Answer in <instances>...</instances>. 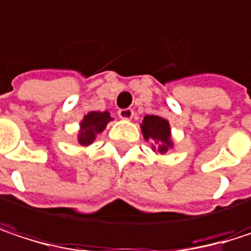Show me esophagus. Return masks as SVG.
<instances>
[{"mask_svg":"<svg viewBox=\"0 0 251 251\" xmlns=\"http://www.w3.org/2000/svg\"><path fill=\"white\" fill-rule=\"evenodd\" d=\"M118 115H119V118H121V119L129 121V119H132V118H133V110H132L130 107H126V109H121V110L118 112Z\"/></svg>","mask_w":251,"mask_h":251,"instance_id":"obj_1","label":"esophagus"}]
</instances>
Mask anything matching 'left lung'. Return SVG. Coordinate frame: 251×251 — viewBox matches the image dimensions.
<instances>
[{
  "mask_svg": "<svg viewBox=\"0 0 251 251\" xmlns=\"http://www.w3.org/2000/svg\"><path fill=\"white\" fill-rule=\"evenodd\" d=\"M142 133L145 139H151L154 142L152 150L164 154L167 152L172 147V138H170V125L166 119L154 115H148L142 121Z\"/></svg>",
  "mask_w": 251,
  "mask_h": 251,
  "instance_id": "obj_1",
  "label": "left lung"
}]
</instances>
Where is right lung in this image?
Masks as SVG:
<instances>
[{
  "instance_id": "add662e5",
  "label": "right lung",
  "mask_w": 251,
  "mask_h": 251,
  "mask_svg": "<svg viewBox=\"0 0 251 251\" xmlns=\"http://www.w3.org/2000/svg\"><path fill=\"white\" fill-rule=\"evenodd\" d=\"M112 121L109 112H90L84 116L78 133V142L81 145H90L99 133L104 130L106 125Z\"/></svg>"
}]
</instances>
